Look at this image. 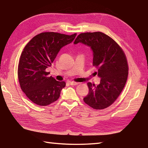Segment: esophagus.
I'll return each mask as SVG.
<instances>
[{"label": "esophagus", "mask_w": 148, "mask_h": 148, "mask_svg": "<svg viewBox=\"0 0 148 148\" xmlns=\"http://www.w3.org/2000/svg\"><path fill=\"white\" fill-rule=\"evenodd\" d=\"M69 84L72 86H75V85H77L79 84V82H74V81H71V82H69Z\"/></svg>", "instance_id": "esophagus-1"}]
</instances>
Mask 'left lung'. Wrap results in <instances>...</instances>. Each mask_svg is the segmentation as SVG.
Masks as SVG:
<instances>
[{"label": "left lung", "mask_w": 148, "mask_h": 148, "mask_svg": "<svg viewBox=\"0 0 148 148\" xmlns=\"http://www.w3.org/2000/svg\"><path fill=\"white\" fill-rule=\"evenodd\" d=\"M90 47L93 55L92 66L101 78L98 86L88 82L89 92L84 101L91 108L101 110L113 104L121 93L128 76L129 67L122 48L112 38L101 32L81 33L74 43Z\"/></svg>", "instance_id": "left-lung-1"}]
</instances>
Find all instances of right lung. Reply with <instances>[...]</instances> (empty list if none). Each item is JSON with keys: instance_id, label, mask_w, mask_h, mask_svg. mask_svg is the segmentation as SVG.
Wrapping results in <instances>:
<instances>
[{"instance_id": "obj_1", "label": "right lung", "mask_w": 148, "mask_h": 148, "mask_svg": "<svg viewBox=\"0 0 148 148\" xmlns=\"http://www.w3.org/2000/svg\"><path fill=\"white\" fill-rule=\"evenodd\" d=\"M76 35L41 33L25 46L19 62L18 79L22 91L34 103L47 106L59 98L66 82L49 77L46 69L51 66L61 48L71 43Z\"/></svg>"}]
</instances>
